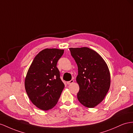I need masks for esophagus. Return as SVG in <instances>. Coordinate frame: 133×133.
<instances>
[{"instance_id": "1", "label": "esophagus", "mask_w": 133, "mask_h": 133, "mask_svg": "<svg viewBox=\"0 0 133 133\" xmlns=\"http://www.w3.org/2000/svg\"><path fill=\"white\" fill-rule=\"evenodd\" d=\"M74 82V81L73 80V79H71V80H70L69 81H67V83L68 85H70V84H72V83H73Z\"/></svg>"}]
</instances>
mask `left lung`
<instances>
[{
    "mask_svg": "<svg viewBox=\"0 0 133 133\" xmlns=\"http://www.w3.org/2000/svg\"><path fill=\"white\" fill-rule=\"evenodd\" d=\"M69 49L78 66V100L85 107L93 108L104 99L110 89L111 78L108 66L102 57L92 49Z\"/></svg>",
    "mask_w": 133,
    "mask_h": 133,
    "instance_id": "8db88e82",
    "label": "left lung"
}]
</instances>
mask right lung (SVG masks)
<instances>
[{
  "label": "right lung",
  "instance_id": "add662e5",
  "mask_svg": "<svg viewBox=\"0 0 133 133\" xmlns=\"http://www.w3.org/2000/svg\"><path fill=\"white\" fill-rule=\"evenodd\" d=\"M63 50L45 48L34 58L25 78L24 86L30 100L36 107L48 110L57 103L64 85L57 63Z\"/></svg>",
  "mask_w": 133,
  "mask_h": 133
}]
</instances>
